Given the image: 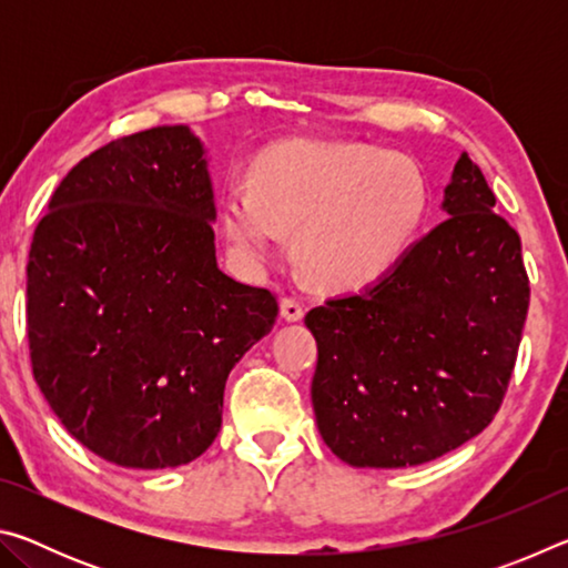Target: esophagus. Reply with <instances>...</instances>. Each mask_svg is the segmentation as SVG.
I'll return each instance as SVG.
<instances>
[{
	"mask_svg": "<svg viewBox=\"0 0 568 568\" xmlns=\"http://www.w3.org/2000/svg\"><path fill=\"white\" fill-rule=\"evenodd\" d=\"M281 313H283V318L285 321H301L303 318V313H305V307H303V303L297 301V297H291V295H285L283 301H281Z\"/></svg>",
	"mask_w": 568,
	"mask_h": 568,
	"instance_id": "obj_1",
	"label": "esophagus"
}]
</instances>
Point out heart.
Masks as SVG:
<instances>
[{"label":"heart","mask_w":568,"mask_h":568,"mask_svg":"<svg viewBox=\"0 0 568 568\" xmlns=\"http://www.w3.org/2000/svg\"><path fill=\"white\" fill-rule=\"evenodd\" d=\"M428 185L416 162L361 142H283L257 155L245 185L220 200L223 227L245 263L263 267L295 233L315 283L363 287L390 271L416 237Z\"/></svg>","instance_id":"b5f03b06"}]
</instances>
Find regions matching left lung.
<instances>
[{"label": "left lung", "instance_id": "obj_1", "mask_svg": "<svg viewBox=\"0 0 568 568\" xmlns=\"http://www.w3.org/2000/svg\"><path fill=\"white\" fill-rule=\"evenodd\" d=\"M444 210L361 293L305 315L318 343L313 410L325 444L358 468L428 464L501 408L528 313L521 237L460 155Z\"/></svg>", "mask_w": 568, "mask_h": 568}]
</instances>
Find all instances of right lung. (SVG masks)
Returning <instances> with one entry per match:
<instances>
[{
    "instance_id": "1",
    "label": "right lung",
    "mask_w": 568,
    "mask_h": 568,
    "mask_svg": "<svg viewBox=\"0 0 568 568\" xmlns=\"http://www.w3.org/2000/svg\"><path fill=\"white\" fill-rule=\"evenodd\" d=\"M205 150L185 124L112 140L67 172L27 263L32 373L62 426L122 468L203 456L225 381L277 297L215 261Z\"/></svg>"
}]
</instances>
